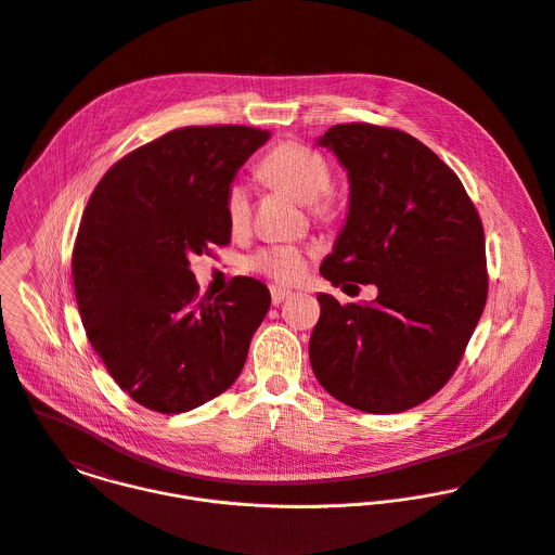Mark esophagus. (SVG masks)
<instances>
[{
  "label": "esophagus",
  "instance_id": "esophagus-1",
  "mask_svg": "<svg viewBox=\"0 0 555 555\" xmlns=\"http://www.w3.org/2000/svg\"><path fill=\"white\" fill-rule=\"evenodd\" d=\"M291 293H293V291H288V288H284V286H271V301H273V306H280Z\"/></svg>",
  "mask_w": 555,
  "mask_h": 555
}]
</instances>
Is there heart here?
<instances>
[{
	"label": "heart",
	"mask_w": 555,
	"mask_h": 555,
	"mask_svg": "<svg viewBox=\"0 0 555 555\" xmlns=\"http://www.w3.org/2000/svg\"><path fill=\"white\" fill-rule=\"evenodd\" d=\"M258 170L269 185L308 204L319 221L330 223L340 217L343 202L330 186L332 168L317 151L299 142H282L264 155ZM225 217L232 230L245 228L249 219V193L241 181H232L225 191ZM249 267L278 282H293L306 269V254L293 245H271L256 251Z\"/></svg>",
	"instance_id": "obj_1"
}]
</instances>
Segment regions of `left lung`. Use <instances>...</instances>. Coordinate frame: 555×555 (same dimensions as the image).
Returning <instances> with one entry per match:
<instances>
[{"instance_id": "left-lung-1", "label": "left lung", "mask_w": 555, "mask_h": 555, "mask_svg": "<svg viewBox=\"0 0 555 555\" xmlns=\"http://www.w3.org/2000/svg\"><path fill=\"white\" fill-rule=\"evenodd\" d=\"M334 151L351 183L349 215L321 273L334 286L374 284L372 304L321 293L310 338L319 383L366 413H400L454 374L487 304L485 230L459 177L413 135L336 125Z\"/></svg>"}]
</instances>
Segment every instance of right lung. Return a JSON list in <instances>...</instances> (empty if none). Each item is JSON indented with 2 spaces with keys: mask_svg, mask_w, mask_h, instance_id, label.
Listing matches in <instances>:
<instances>
[{
  "mask_svg": "<svg viewBox=\"0 0 555 555\" xmlns=\"http://www.w3.org/2000/svg\"><path fill=\"white\" fill-rule=\"evenodd\" d=\"M269 131L183 127L107 170L83 210L73 284L88 340L135 402L185 413L225 391L269 312V288L232 278L197 299L189 258L228 245L225 191Z\"/></svg>",
  "mask_w": 555,
  "mask_h": 555,
  "instance_id": "add662e5",
  "label": "right lung"
}]
</instances>
